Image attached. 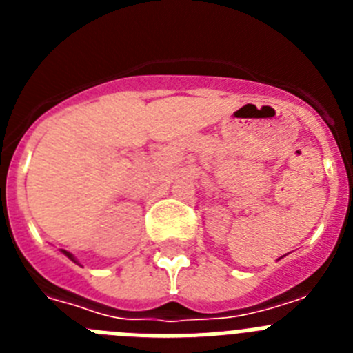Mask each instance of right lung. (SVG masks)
Returning a JSON list of instances; mask_svg holds the SVG:
<instances>
[{"mask_svg": "<svg viewBox=\"0 0 353 353\" xmlns=\"http://www.w3.org/2000/svg\"><path fill=\"white\" fill-rule=\"evenodd\" d=\"M61 252H63V254H65V256H67V258H70V260L74 261V263H77V260H76V258H74V254H70V252L65 251V249H61Z\"/></svg>", "mask_w": 353, "mask_h": 353, "instance_id": "1", "label": "right lung"}]
</instances>
